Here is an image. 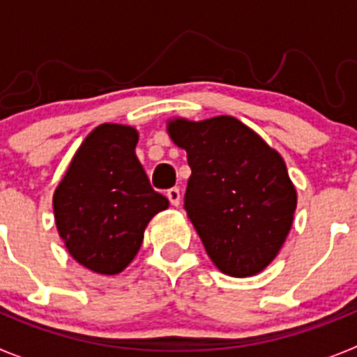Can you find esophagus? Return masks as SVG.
I'll return each mask as SVG.
<instances>
[{
    "label": "esophagus",
    "instance_id": "1",
    "mask_svg": "<svg viewBox=\"0 0 357 357\" xmlns=\"http://www.w3.org/2000/svg\"><path fill=\"white\" fill-rule=\"evenodd\" d=\"M168 198H169V202H172V206H175V207L181 206V189L178 188L168 189Z\"/></svg>",
    "mask_w": 357,
    "mask_h": 357
}]
</instances>
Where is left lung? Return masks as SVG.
<instances>
[{"label": "left lung", "instance_id": "obj_1", "mask_svg": "<svg viewBox=\"0 0 357 357\" xmlns=\"http://www.w3.org/2000/svg\"><path fill=\"white\" fill-rule=\"evenodd\" d=\"M191 176L184 207L214 266L252 277L277 257L293 225L296 189L284 159L232 116L168 121Z\"/></svg>", "mask_w": 357, "mask_h": 357}]
</instances>
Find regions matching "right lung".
I'll list each match as a JSON object with an SVG mask.
<instances>
[{"label": "right lung", "instance_id": "1", "mask_svg": "<svg viewBox=\"0 0 357 357\" xmlns=\"http://www.w3.org/2000/svg\"><path fill=\"white\" fill-rule=\"evenodd\" d=\"M134 127L103 123L73 155L53 193L59 236L71 257L100 275H118L134 261L144 229L168 198L153 191L135 155Z\"/></svg>", "mask_w": 357, "mask_h": 357}]
</instances>
